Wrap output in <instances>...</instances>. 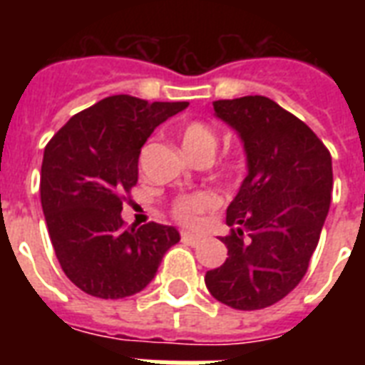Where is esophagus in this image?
Segmentation results:
<instances>
[{"mask_svg": "<svg viewBox=\"0 0 365 365\" xmlns=\"http://www.w3.org/2000/svg\"><path fill=\"white\" fill-rule=\"evenodd\" d=\"M182 240L183 242L191 244V246H197L200 242V237L195 233H189V231H182Z\"/></svg>", "mask_w": 365, "mask_h": 365, "instance_id": "1", "label": "esophagus"}]
</instances>
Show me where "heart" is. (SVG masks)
Instances as JSON below:
<instances>
[{
    "label": "heart",
    "instance_id": "heart-1",
    "mask_svg": "<svg viewBox=\"0 0 365 365\" xmlns=\"http://www.w3.org/2000/svg\"><path fill=\"white\" fill-rule=\"evenodd\" d=\"M180 142L183 151L195 160H208L217 148V132L205 121H189L180 130ZM222 170L231 174L237 170V160L225 159ZM220 206V197L214 191H197L182 195L172 205V217L183 225H193L200 217Z\"/></svg>",
    "mask_w": 365,
    "mask_h": 365
}]
</instances>
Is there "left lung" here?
Masks as SVG:
<instances>
[{"label":"left lung","instance_id":"obj_1","mask_svg":"<svg viewBox=\"0 0 365 365\" xmlns=\"http://www.w3.org/2000/svg\"><path fill=\"white\" fill-rule=\"evenodd\" d=\"M220 119L239 132L248 176L227 208L229 257L206 288L239 311L274 305L301 282L317 250L334 187L322 140L267 96L217 100Z\"/></svg>","mask_w":365,"mask_h":365}]
</instances>
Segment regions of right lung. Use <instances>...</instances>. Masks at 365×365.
Returning <instances> with one entry per match:
<instances>
[{
  "label": "right lung",
  "instance_id": "obj_1",
  "mask_svg": "<svg viewBox=\"0 0 365 365\" xmlns=\"http://www.w3.org/2000/svg\"><path fill=\"white\" fill-rule=\"evenodd\" d=\"M187 102L115 94L79 111L45 148L41 206L54 254L85 294L121 299L142 292L166 250L180 240L170 225L125 229L123 200L138 182V159L151 132Z\"/></svg>",
  "mask_w": 365,
  "mask_h": 365
}]
</instances>
